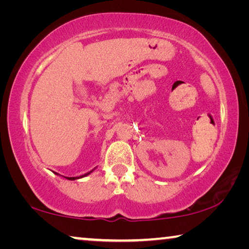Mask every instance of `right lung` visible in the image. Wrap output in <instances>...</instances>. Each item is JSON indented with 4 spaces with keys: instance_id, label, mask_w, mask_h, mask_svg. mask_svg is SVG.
Masks as SVG:
<instances>
[{
    "instance_id": "obj_1",
    "label": "right lung",
    "mask_w": 249,
    "mask_h": 249,
    "mask_svg": "<svg viewBox=\"0 0 249 249\" xmlns=\"http://www.w3.org/2000/svg\"><path fill=\"white\" fill-rule=\"evenodd\" d=\"M95 169V168H94ZM94 169H92L91 171H89V172H87V174H84V175H82V176H79V177H65L66 179H68V180H77V179H81V178H83V177H87V176H89L92 171H93ZM54 174L56 175H59V174H57V172H54ZM60 176V175H59Z\"/></svg>"
}]
</instances>
